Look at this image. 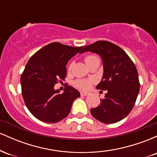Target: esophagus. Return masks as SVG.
Wrapping results in <instances>:
<instances>
[{
	"label": "esophagus",
	"instance_id": "obj_1",
	"mask_svg": "<svg viewBox=\"0 0 157 157\" xmlns=\"http://www.w3.org/2000/svg\"><path fill=\"white\" fill-rule=\"evenodd\" d=\"M89 94V92H86V91H80L81 96H87V95Z\"/></svg>",
	"mask_w": 157,
	"mask_h": 157
}]
</instances>
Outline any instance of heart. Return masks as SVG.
<instances>
[{"mask_svg":"<svg viewBox=\"0 0 157 157\" xmlns=\"http://www.w3.org/2000/svg\"><path fill=\"white\" fill-rule=\"evenodd\" d=\"M95 60H99L98 57L95 55H87L86 57H85L84 60L85 63H86V65H89L91 61ZM72 66L73 63H71L68 66V71H71V69H72ZM94 81L92 79H78V80H75L74 84L78 89H82V90H89L91 86H92L94 83Z\"/></svg>","mask_w":157,"mask_h":157,"instance_id":"heart-1","label":"heart"}]
</instances>
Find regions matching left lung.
Here are the masks:
<instances>
[{
  "instance_id": "1",
  "label": "left lung",
  "mask_w": 157,
  "mask_h": 157,
  "mask_svg": "<svg viewBox=\"0 0 157 157\" xmlns=\"http://www.w3.org/2000/svg\"><path fill=\"white\" fill-rule=\"evenodd\" d=\"M85 52L101 57L104 73L97 89L107 90L100 105L91 109V115L105 124L120 121L134 108L140 91L138 72L134 62L120 46L106 40L84 46L80 53Z\"/></svg>"
}]
</instances>
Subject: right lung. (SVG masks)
Listing matches in <instances>:
<instances>
[{
  "label": "right lung",
  "mask_w": 157,
  "mask_h": 157,
  "mask_svg": "<svg viewBox=\"0 0 157 157\" xmlns=\"http://www.w3.org/2000/svg\"><path fill=\"white\" fill-rule=\"evenodd\" d=\"M82 48L54 42L30 57L21 75V91L27 109L37 120L56 123L69 114L80 92L66 86L64 92L59 94L54 86L65 80L68 61Z\"/></svg>",
  "instance_id": "1"
}]
</instances>
